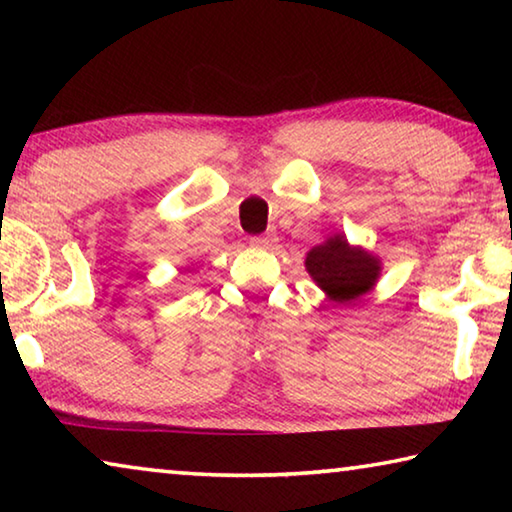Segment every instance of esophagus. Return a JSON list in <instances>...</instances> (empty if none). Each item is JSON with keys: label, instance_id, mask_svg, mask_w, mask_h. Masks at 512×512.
I'll return each mask as SVG.
<instances>
[{"label": "esophagus", "instance_id": "obj_1", "mask_svg": "<svg viewBox=\"0 0 512 512\" xmlns=\"http://www.w3.org/2000/svg\"><path fill=\"white\" fill-rule=\"evenodd\" d=\"M275 241H277L275 235H262V237L250 239V246L257 248V250H266V248H273Z\"/></svg>", "mask_w": 512, "mask_h": 512}]
</instances>
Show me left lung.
<instances>
[{
	"mask_svg": "<svg viewBox=\"0 0 512 512\" xmlns=\"http://www.w3.org/2000/svg\"><path fill=\"white\" fill-rule=\"evenodd\" d=\"M305 268L327 300L348 305L375 289L381 259L363 246H352L343 232H336L309 250Z\"/></svg>",
	"mask_w": 512,
	"mask_h": 512,
	"instance_id": "left-lung-1",
	"label": "left lung"
}]
</instances>
